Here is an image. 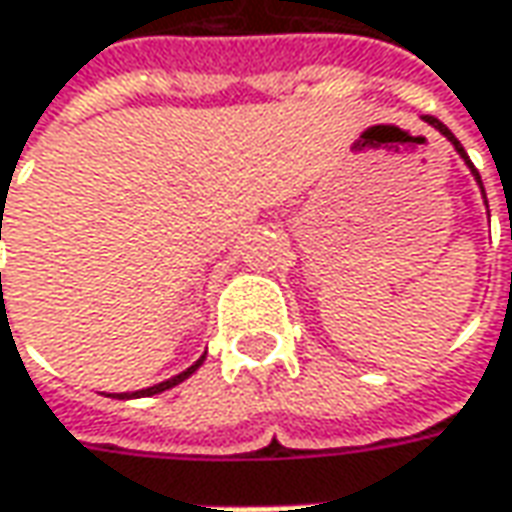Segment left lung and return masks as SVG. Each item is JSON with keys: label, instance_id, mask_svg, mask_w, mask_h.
Segmentation results:
<instances>
[{"label": "left lung", "instance_id": "8db88e82", "mask_svg": "<svg viewBox=\"0 0 512 512\" xmlns=\"http://www.w3.org/2000/svg\"><path fill=\"white\" fill-rule=\"evenodd\" d=\"M424 122H430V125H433V128H439L444 133V136H447V139H450V142H453V148L459 150V153H462V159L464 162H467V165H470V170H473V173H476V179H479V185H482V176H479V170L473 168V162H470V159H467V153H464V148L462 145H459V139H456V136H453V133H450V130H447V125H442V122H439V119H436V116H424Z\"/></svg>", "mask_w": 512, "mask_h": 512}]
</instances>
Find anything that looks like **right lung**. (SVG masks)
I'll return each instance as SVG.
<instances>
[{
  "mask_svg": "<svg viewBox=\"0 0 512 512\" xmlns=\"http://www.w3.org/2000/svg\"><path fill=\"white\" fill-rule=\"evenodd\" d=\"M0 225H2V219H0ZM2 279V276H0ZM205 362V356L199 359V362L193 364V367H187L185 373H179V376H173V379H168V382H162V384H153V387H148V390H139V393H122L119 399H139V396H153V393H162V390H170L173 384H179V382H185L187 376L193 373V370H199V364Z\"/></svg>",
  "mask_w": 512,
  "mask_h": 512,
  "instance_id": "obj_1",
  "label": "right lung"
}]
</instances>
